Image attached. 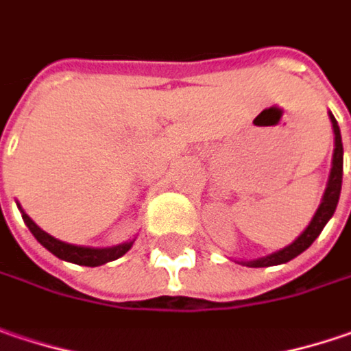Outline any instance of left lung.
Masks as SVG:
<instances>
[{
	"instance_id": "1",
	"label": "left lung",
	"mask_w": 351,
	"mask_h": 351,
	"mask_svg": "<svg viewBox=\"0 0 351 351\" xmlns=\"http://www.w3.org/2000/svg\"><path fill=\"white\" fill-rule=\"evenodd\" d=\"M330 120H332V128H334V156H332V169H330V178H328V185H326L324 197L320 207L316 209L314 217L310 221L306 229L300 233V237L290 243L289 247L276 251V253L254 258V261H241V265L245 267H253V269H261V267H274V265H282L289 263L294 256L304 253L308 247L316 241V237L322 233L326 223L332 219L336 207H338V199H340V191H342V171H343V146H342V134H340V126L336 122V118L330 112Z\"/></svg>"
}]
</instances>
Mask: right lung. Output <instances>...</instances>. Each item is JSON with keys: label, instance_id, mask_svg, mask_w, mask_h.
I'll return each mask as SVG.
<instances>
[{"label": "right lung", "instance_id": "add662e5", "mask_svg": "<svg viewBox=\"0 0 351 351\" xmlns=\"http://www.w3.org/2000/svg\"><path fill=\"white\" fill-rule=\"evenodd\" d=\"M19 211H21V217L29 227V231L33 233V237L43 245L47 251H51L55 256H59L61 261H66V263H75V265H82V267H100L104 263L116 261L122 254L128 253L132 243H134V241H128V243H122V245H116V247H106V249L71 245V243H64V241H59V239L51 237L49 233H45L43 229L31 219L21 207H19Z\"/></svg>", "mask_w": 351, "mask_h": 351}]
</instances>
